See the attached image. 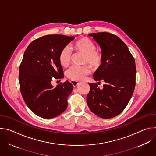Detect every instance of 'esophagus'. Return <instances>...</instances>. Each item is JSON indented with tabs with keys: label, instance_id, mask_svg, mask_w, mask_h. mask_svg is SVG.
<instances>
[{
	"label": "esophagus",
	"instance_id": "obj_1",
	"mask_svg": "<svg viewBox=\"0 0 156 156\" xmlns=\"http://www.w3.org/2000/svg\"><path fill=\"white\" fill-rule=\"evenodd\" d=\"M71 83H72V84H73V86H74V87H75V86H76L80 83L78 82V81H73V80H72V81H71Z\"/></svg>",
	"mask_w": 156,
	"mask_h": 156
}]
</instances>
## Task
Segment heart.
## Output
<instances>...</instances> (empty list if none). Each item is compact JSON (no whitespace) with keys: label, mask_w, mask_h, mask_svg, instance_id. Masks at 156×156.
<instances>
[{"label":"heart","mask_w":156,"mask_h":156,"mask_svg":"<svg viewBox=\"0 0 156 156\" xmlns=\"http://www.w3.org/2000/svg\"><path fill=\"white\" fill-rule=\"evenodd\" d=\"M72 48L76 52L84 54L83 62L84 64L89 63L94 68H97L102 63V54L101 52L96 49L95 44L88 37H83L78 39L72 44ZM71 58V52L65 47L59 53L58 62L63 67H67L70 63ZM90 72L91 67L89 65L73 66L66 72V75L72 80L82 81Z\"/></svg>","instance_id":"heart-1"}]
</instances>
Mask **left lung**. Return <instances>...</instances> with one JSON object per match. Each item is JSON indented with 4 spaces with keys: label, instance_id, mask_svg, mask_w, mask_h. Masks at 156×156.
<instances>
[{
    "label": "left lung",
    "instance_id": "8db88e82",
    "mask_svg": "<svg viewBox=\"0 0 156 156\" xmlns=\"http://www.w3.org/2000/svg\"><path fill=\"white\" fill-rule=\"evenodd\" d=\"M99 45L102 62L93 76L98 83H89L87 104L92 112L102 119L119 115L128 104L135 90V61L128 47L118 36L110 33H90ZM101 80L105 84L102 90Z\"/></svg>",
    "mask_w": 156,
    "mask_h": 156
}]
</instances>
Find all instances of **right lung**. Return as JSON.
Returning <instances> with one entry per match:
<instances>
[{
    "label": "right lung",
    "instance_id": "right-lung-1",
    "mask_svg": "<svg viewBox=\"0 0 156 156\" xmlns=\"http://www.w3.org/2000/svg\"><path fill=\"white\" fill-rule=\"evenodd\" d=\"M74 39L62 34L44 36L33 41L25 51L19 70L20 91L29 108L40 117L54 118L67 108L73 86L66 81L54 87L51 81L63 77L58 55Z\"/></svg>",
    "mask_w": 156,
    "mask_h": 156
}]
</instances>
